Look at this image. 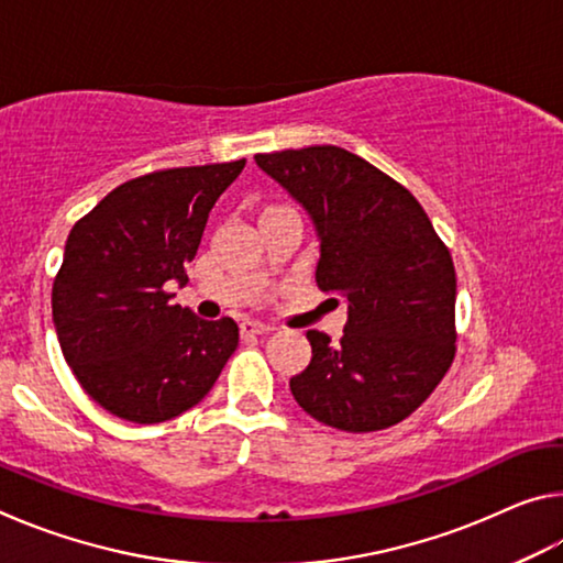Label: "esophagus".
Instances as JSON below:
<instances>
[{"instance_id":"1","label":"esophagus","mask_w":563,"mask_h":563,"mask_svg":"<svg viewBox=\"0 0 563 563\" xmlns=\"http://www.w3.org/2000/svg\"><path fill=\"white\" fill-rule=\"evenodd\" d=\"M273 328L263 325V322H255V320H243L241 322V335L243 338H255V335H265V332H271Z\"/></svg>"}]
</instances>
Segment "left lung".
Wrapping results in <instances>:
<instances>
[{"label": "left lung", "instance_id": "left-lung-1", "mask_svg": "<svg viewBox=\"0 0 563 563\" xmlns=\"http://www.w3.org/2000/svg\"><path fill=\"white\" fill-rule=\"evenodd\" d=\"M310 213L322 292L347 298L340 342L308 330L310 365L290 393L318 422L377 432L434 393L456 352V273L424 208L383 170L340 146L255 156Z\"/></svg>", "mask_w": 563, "mask_h": 563}]
</instances>
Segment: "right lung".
<instances>
[{
	"instance_id": "add662e5",
	"label": "right lung",
	"mask_w": 563,
	"mask_h": 563,
	"mask_svg": "<svg viewBox=\"0 0 563 563\" xmlns=\"http://www.w3.org/2000/svg\"><path fill=\"white\" fill-rule=\"evenodd\" d=\"M245 166L166 168L131 178L74 223L52 288L66 365L93 402L126 422L174 419L211 393L238 347L231 318L170 305L208 213Z\"/></svg>"
}]
</instances>
